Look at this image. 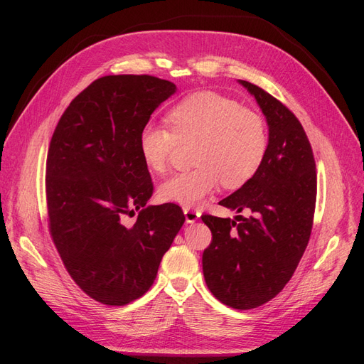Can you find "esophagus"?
<instances>
[{
    "instance_id": "obj_1",
    "label": "esophagus",
    "mask_w": 364,
    "mask_h": 364,
    "mask_svg": "<svg viewBox=\"0 0 364 364\" xmlns=\"http://www.w3.org/2000/svg\"><path fill=\"white\" fill-rule=\"evenodd\" d=\"M183 214H185L186 223H196L200 217V213L194 208H183Z\"/></svg>"
}]
</instances>
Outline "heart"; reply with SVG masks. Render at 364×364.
Here are the masks:
<instances>
[{"label":"heart","mask_w":364,"mask_h":364,"mask_svg":"<svg viewBox=\"0 0 364 364\" xmlns=\"http://www.w3.org/2000/svg\"><path fill=\"white\" fill-rule=\"evenodd\" d=\"M171 132L147 123L138 149L146 167L164 173L176 144L196 142L194 170L171 176L159 186L164 202L194 206L222 183L226 190L245 186L266 158L269 135L259 114L213 91L185 97L168 112Z\"/></svg>","instance_id":"obj_1"}]
</instances>
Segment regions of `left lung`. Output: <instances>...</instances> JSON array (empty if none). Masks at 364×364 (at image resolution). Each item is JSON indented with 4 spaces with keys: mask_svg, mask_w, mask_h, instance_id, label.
<instances>
[{
    "mask_svg": "<svg viewBox=\"0 0 364 364\" xmlns=\"http://www.w3.org/2000/svg\"><path fill=\"white\" fill-rule=\"evenodd\" d=\"M238 83L266 117L269 146L257 174L218 202L250 215H202L213 232L202 266L208 289L220 302L250 310L273 299L293 277L311 235L317 179L299 119L259 86Z\"/></svg>",
    "mask_w": 364,
    "mask_h": 364,
    "instance_id": "8db88e82",
    "label": "left lung"
}]
</instances>
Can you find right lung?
Listing matches in <instances>:
<instances>
[{
    "label": "right lung",
    "mask_w": 364,
    "mask_h": 364,
    "mask_svg": "<svg viewBox=\"0 0 364 364\" xmlns=\"http://www.w3.org/2000/svg\"><path fill=\"white\" fill-rule=\"evenodd\" d=\"M153 75H106L77 95L54 130L46 171L50 232L74 282L92 299L126 305L144 294L185 215L153 193L139 132L171 97ZM139 211L137 222L124 217Z\"/></svg>",
    "instance_id": "1"
}]
</instances>
